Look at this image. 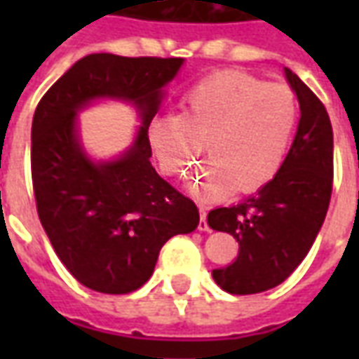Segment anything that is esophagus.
Returning a JSON list of instances; mask_svg holds the SVG:
<instances>
[{"instance_id": "34e87169", "label": "esophagus", "mask_w": 359, "mask_h": 359, "mask_svg": "<svg viewBox=\"0 0 359 359\" xmlns=\"http://www.w3.org/2000/svg\"><path fill=\"white\" fill-rule=\"evenodd\" d=\"M198 229H200V231H210L208 219H205V208H203V205H200V223H198Z\"/></svg>"}]
</instances>
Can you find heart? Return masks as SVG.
<instances>
[{"instance_id":"1","label":"heart","mask_w":359,"mask_h":359,"mask_svg":"<svg viewBox=\"0 0 359 359\" xmlns=\"http://www.w3.org/2000/svg\"><path fill=\"white\" fill-rule=\"evenodd\" d=\"M296 121L298 103L286 86L223 71L188 90L182 113L167 111L151 118L148 138L161 171L179 180L194 172L205 144L211 163L192 190L202 200H215L233 188L252 194L275 179Z\"/></svg>"}]
</instances>
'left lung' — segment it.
<instances>
[{
	"label": "left lung",
	"mask_w": 359,
	"mask_h": 359,
	"mask_svg": "<svg viewBox=\"0 0 359 359\" xmlns=\"http://www.w3.org/2000/svg\"><path fill=\"white\" fill-rule=\"evenodd\" d=\"M285 73L302 113L288 156L256 196L208 213L211 229L233 234L238 242L233 264L211 271L229 294L265 292L285 283L308 256L331 202V118L321 100L290 69Z\"/></svg>",
	"instance_id": "1"
}]
</instances>
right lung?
<instances>
[{
    "instance_id": "right-lung-1",
    "label": "right lung",
    "mask_w": 359,
    "mask_h": 359,
    "mask_svg": "<svg viewBox=\"0 0 359 359\" xmlns=\"http://www.w3.org/2000/svg\"><path fill=\"white\" fill-rule=\"evenodd\" d=\"M180 65V57L92 53L34 111L30 169L38 217L61 264L95 292H134L151 277L165 242L200 223L196 203L149 163V121ZM105 95L133 101L142 126L125 156L95 165L76 142L74 118L82 104Z\"/></svg>"
}]
</instances>
